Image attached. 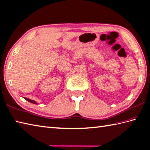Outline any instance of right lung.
<instances>
[{"label":"right lung","instance_id":"1","mask_svg":"<svg viewBox=\"0 0 150 150\" xmlns=\"http://www.w3.org/2000/svg\"><path fill=\"white\" fill-rule=\"evenodd\" d=\"M25 100H27V101H28L29 103H32V104H38V103H36V102L35 101V100H31V99H30V98H26V97H25L24 98Z\"/></svg>","mask_w":150,"mask_h":150}]
</instances>
